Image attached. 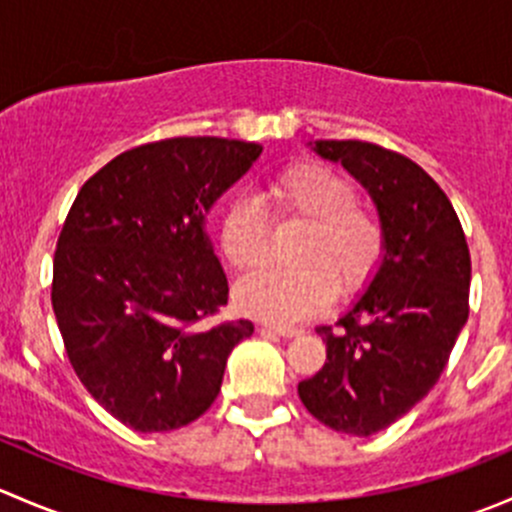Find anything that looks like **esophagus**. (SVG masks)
<instances>
[{
  "label": "esophagus",
  "instance_id": "34e87169",
  "mask_svg": "<svg viewBox=\"0 0 512 512\" xmlns=\"http://www.w3.org/2000/svg\"><path fill=\"white\" fill-rule=\"evenodd\" d=\"M262 329H267V332H275L277 337H282V339H292V337H299V334H302V329H297V327H277V324H265V327Z\"/></svg>",
  "mask_w": 512,
  "mask_h": 512
}]
</instances>
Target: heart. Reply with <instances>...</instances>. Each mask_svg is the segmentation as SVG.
<instances>
[{"label":"heart","instance_id":"1","mask_svg":"<svg viewBox=\"0 0 512 512\" xmlns=\"http://www.w3.org/2000/svg\"><path fill=\"white\" fill-rule=\"evenodd\" d=\"M277 223H304L299 245L302 270H265L235 289L237 307L272 324H294L337 297L361 292L379 272L386 235L379 218L356 208V188L347 175L324 163H294L267 188ZM272 225L247 195L225 203L218 220V247L235 270H255L270 255Z\"/></svg>","mask_w":512,"mask_h":512}]
</instances>
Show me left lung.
Instances as JSON below:
<instances>
[{
	"mask_svg": "<svg viewBox=\"0 0 512 512\" xmlns=\"http://www.w3.org/2000/svg\"><path fill=\"white\" fill-rule=\"evenodd\" d=\"M309 146L364 185L386 250L337 332L317 329L327 361L297 391L324 426L371 436L409 414L446 369L468 319L471 252L451 200L414 160L364 141Z\"/></svg>",
	"mask_w": 512,
	"mask_h": 512,
	"instance_id": "8db88e82",
	"label": "left lung"
}]
</instances>
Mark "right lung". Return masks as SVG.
<instances>
[{"label":"right lung","mask_w":512,"mask_h":512,"mask_svg":"<svg viewBox=\"0 0 512 512\" xmlns=\"http://www.w3.org/2000/svg\"><path fill=\"white\" fill-rule=\"evenodd\" d=\"M227 138L131 148L91 175L61 227L54 304L81 384L141 433L175 431L210 409L227 356L252 322L210 324L227 277L205 218L260 158Z\"/></svg>","instance_id":"1"}]
</instances>
